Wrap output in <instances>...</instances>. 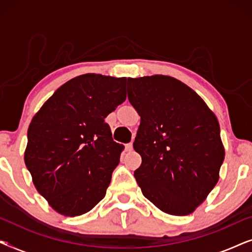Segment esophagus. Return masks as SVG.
Returning <instances> with one entry per match:
<instances>
[{"instance_id":"1","label":"esophagus","mask_w":252,"mask_h":252,"mask_svg":"<svg viewBox=\"0 0 252 252\" xmlns=\"http://www.w3.org/2000/svg\"><path fill=\"white\" fill-rule=\"evenodd\" d=\"M125 149H126V151H132V150H133V144H132V143L126 144Z\"/></svg>"}]
</instances>
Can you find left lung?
<instances>
[{
    "label": "left lung",
    "mask_w": 252,
    "mask_h": 252,
    "mask_svg": "<svg viewBox=\"0 0 252 252\" xmlns=\"http://www.w3.org/2000/svg\"><path fill=\"white\" fill-rule=\"evenodd\" d=\"M128 99L141 117L134 172L144 197L165 213L190 215L219 180L225 158L220 126L197 93L178 79L128 78Z\"/></svg>",
    "instance_id": "8db88e82"
}]
</instances>
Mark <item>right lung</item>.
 <instances>
[{
  "label": "right lung",
  "mask_w": 252,
  "mask_h": 252,
  "mask_svg": "<svg viewBox=\"0 0 252 252\" xmlns=\"http://www.w3.org/2000/svg\"><path fill=\"white\" fill-rule=\"evenodd\" d=\"M126 78L87 73L62 85L33 117L24 160L55 211L77 217L104 198L123 144L105 117L126 99Z\"/></svg>",
  "instance_id": "add662e5"
}]
</instances>
